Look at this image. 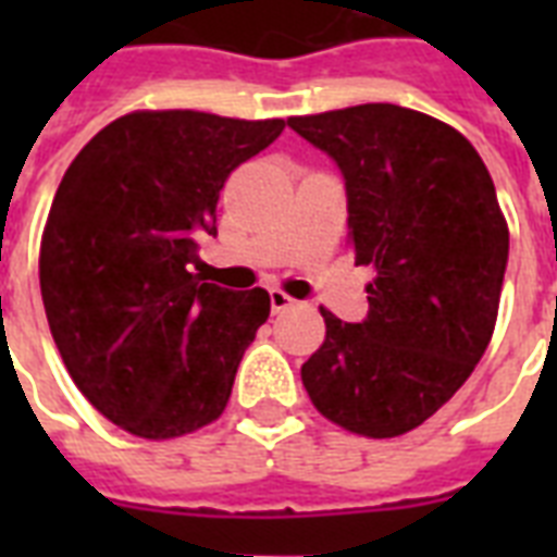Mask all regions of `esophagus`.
I'll list each match as a JSON object with an SVG mask.
<instances>
[{"instance_id":"1","label":"esophagus","mask_w":557,"mask_h":557,"mask_svg":"<svg viewBox=\"0 0 557 557\" xmlns=\"http://www.w3.org/2000/svg\"><path fill=\"white\" fill-rule=\"evenodd\" d=\"M269 297H271V312H286V309L295 306V300H292L286 292H280V288H271Z\"/></svg>"}]
</instances>
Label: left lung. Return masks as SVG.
<instances>
[{
  "mask_svg": "<svg viewBox=\"0 0 557 557\" xmlns=\"http://www.w3.org/2000/svg\"><path fill=\"white\" fill-rule=\"evenodd\" d=\"M338 164L356 265H372L370 312L321 309L326 341L304 387L326 419L387 440L431 419L492 341L509 227L480 152L454 126L393 107L288 117Z\"/></svg>",
  "mask_w": 557,
  "mask_h": 557,
  "instance_id": "1",
  "label": "left lung"
}]
</instances>
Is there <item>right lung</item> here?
<instances>
[{
    "label": "right lung",
    "mask_w": 557,
    "mask_h": 557,
    "mask_svg": "<svg viewBox=\"0 0 557 557\" xmlns=\"http://www.w3.org/2000/svg\"><path fill=\"white\" fill-rule=\"evenodd\" d=\"M283 126L193 109L133 112L65 170L39 288L65 370L117 428L173 440L225 410L271 300L265 288L205 283L199 236H216L225 178Z\"/></svg>",
    "instance_id": "1"
}]
</instances>
